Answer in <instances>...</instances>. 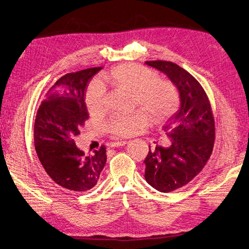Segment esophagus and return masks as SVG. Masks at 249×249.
Wrapping results in <instances>:
<instances>
[{
	"label": "esophagus",
	"mask_w": 249,
	"mask_h": 249,
	"mask_svg": "<svg viewBox=\"0 0 249 249\" xmlns=\"http://www.w3.org/2000/svg\"><path fill=\"white\" fill-rule=\"evenodd\" d=\"M127 143L126 140H119V142H113L111 143V147H119V146H125Z\"/></svg>",
	"instance_id": "obj_1"
}]
</instances>
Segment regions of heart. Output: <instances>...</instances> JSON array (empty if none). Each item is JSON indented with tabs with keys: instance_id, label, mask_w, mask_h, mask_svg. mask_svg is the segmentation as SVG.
<instances>
[{
	"instance_id": "b5f03b06",
	"label": "heart",
	"mask_w": 249,
	"mask_h": 249,
	"mask_svg": "<svg viewBox=\"0 0 249 249\" xmlns=\"http://www.w3.org/2000/svg\"><path fill=\"white\" fill-rule=\"evenodd\" d=\"M100 84L126 91L134 96L135 106L143 109L130 114L115 115L107 123V129L117 136H129L137 133L148 123V116L155 123L168 119L178 106V93L173 84L160 80L155 71L133 63L113 67L100 77ZM94 84L86 96V105L92 115H101L106 112L107 100L105 88Z\"/></svg>"
}]
</instances>
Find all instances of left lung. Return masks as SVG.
I'll return each instance as SVG.
<instances>
[{"mask_svg": "<svg viewBox=\"0 0 249 249\" xmlns=\"http://www.w3.org/2000/svg\"><path fill=\"white\" fill-rule=\"evenodd\" d=\"M161 71L179 91L180 107L163 125L169 146H156L144 159V178L153 188L170 193L188 184L200 173L212 153L214 117L202 86L192 74L169 61H147Z\"/></svg>", "mask_w": 249, "mask_h": 249, "instance_id": "left-lung-1", "label": "left lung"}]
</instances>
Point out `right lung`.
I'll return each instance as SVG.
<instances>
[{
	"label": "right lung",
	"mask_w": 249,
	"mask_h": 249,
	"mask_svg": "<svg viewBox=\"0 0 249 249\" xmlns=\"http://www.w3.org/2000/svg\"><path fill=\"white\" fill-rule=\"evenodd\" d=\"M101 69L62 76L49 90L36 115L34 137L39 160L54 182L73 192L96 186L107 162L106 146L86 156L75 143L80 127L89 119L86 87Z\"/></svg>",
	"instance_id": "1"
}]
</instances>
